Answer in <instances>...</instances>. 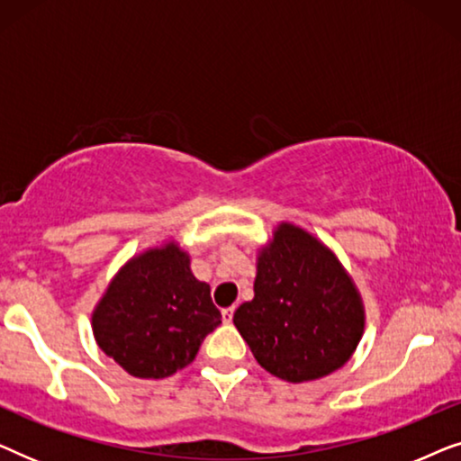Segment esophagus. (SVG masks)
I'll list each match as a JSON object with an SVG mask.
<instances>
[{
	"label": "esophagus",
	"instance_id": "34e87169",
	"mask_svg": "<svg viewBox=\"0 0 461 461\" xmlns=\"http://www.w3.org/2000/svg\"><path fill=\"white\" fill-rule=\"evenodd\" d=\"M232 314H235V306L224 308V311H222V319H224V323H230V321H232Z\"/></svg>",
	"mask_w": 461,
	"mask_h": 461
}]
</instances>
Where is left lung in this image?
<instances>
[{"label": "left lung", "instance_id": "8db88e82", "mask_svg": "<svg viewBox=\"0 0 461 461\" xmlns=\"http://www.w3.org/2000/svg\"><path fill=\"white\" fill-rule=\"evenodd\" d=\"M232 323L268 374L300 384L342 367L363 336L365 312L338 258L283 222L258 256L254 300Z\"/></svg>", "mask_w": 461, "mask_h": 461}]
</instances>
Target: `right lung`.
I'll return each instance as SVG.
<instances>
[{
  "instance_id": "1",
  "label": "right lung",
  "mask_w": 461,
  "mask_h": 461,
  "mask_svg": "<svg viewBox=\"0 0 461 461\" xmlns=\"http://www.w3.org/2000/svg\"><path fill=\"white\" fill-rule=\"evenodd\" d=\"M220 323L210 285L194 279L191 260L174 243L131 258L92 314L104 355L130 375L153 380L193 363Z\"/></svg>"
}]
</instances>
